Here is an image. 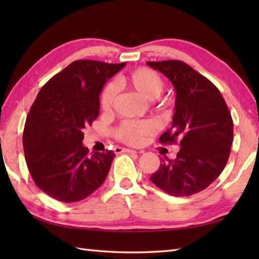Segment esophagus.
<instances>
[{"instance_id":"34e87169","label":"esophagus","mask_w":259,"mask_h":259,"mask_svg":"<svg viewBox=\"0 0 259 259\" xmlns=\"http://www.w3.org/2000/svg\"><path fill=\"white\" fill-rule=\"evenodd\" d=\"M114 152L115 153H133L136 152L133 149H128V148H122V147H115L114 148Z\"/></svg>"}]
</instances>
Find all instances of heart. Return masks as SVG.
Masks as SVG:
<instances>
[{
  "label": "heart",
  "instance_id": "b5f03b06",
  "mask_svg": "<svg viewBox=\"0 0 259 259\" xmlns=\"http://www.w3.org/2000/svg\"><path fill=\"white\" fill-rule=\"evenodd\" d=\"M120 81L123 85L131 88L147 100H155L159 98L164 89V82L161 76L156 71L147 68L136 69L129 74L123 75ZM117 93V85L113 82H108L103 87L100 96V106L104 112H110L113 109ZM158 109L167 111L168 104L166 102L159 103ZM157 130L158 125L151 119L124 120L114 130V136L125 145L140 146L144 144L147 137L156 134Z\"/></svg>",
  "mask_w": 259,
  "mask_h": 259
}]
</instances>
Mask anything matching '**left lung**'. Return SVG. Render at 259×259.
Here are the masks:
<instances>
[{
    "instance_id": "left-lung-1",
    "label": "left lung",
    "mask_w": 259,
    "mask_h": 259,
    "mask_svg": "<svg viewBox=\"0 0 259 259\" xmlns=\"http://www.w3.org/2000/svg\"><path fill=\"white\" fill-rule=\"evenodd\" d=\"M171 81L176 90L171 128L159 138L177 144L175 160H162L150 177L161 190L176 197L202 191L216 180L228 161L234 123L216 85L179 60L147 62Z\"/></svg>"
}]
</instances>
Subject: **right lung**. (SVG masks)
Returning a JSON list of instances; mask_svg holds the SVG:
<instances>
[{"label": "right lung", "mask_w": 259, "mask_h": 259, "mask_svg": "<svg viewBox=\"0 0 259 259\" xmlns=\"http://www.w3.org/2000/svg\"><path fill=\"white\" fill-rule=\"evenodd\" d=\"M124 65L78 60L52 76L33 102L23 131L25 161L35 185L54 199L80 201L106 180L115 155H90L83 129L98 118L104 83Z\"/></svg>", "instance_id": "right-lung-1"}]
</instances>
